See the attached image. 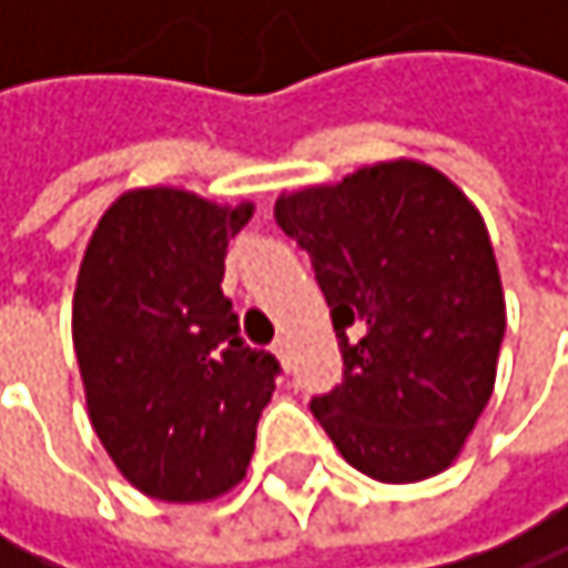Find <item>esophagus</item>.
I'll return each instance as SVG.
<instances>
[{
    "mask_svg": "<svg viewBox=\"0 0 568 568\" xmlns=\"http://www.w3.org/2000/svg\"><path fill=\"white\" fill-rule=\"evenodd\" d=\"M272 351H275V357H278V364H282V367H290V344H286V341H275V347H272Z\"/></svg>",
    "mask_w": 568,
    "mask_h": 568,
    "instance_id": "1",
    "label": "esophagus"
}]
</instances>
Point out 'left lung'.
<instances>
[{
  "label": "left lung",
  "mask_w": 568,
  "mask_h": 568,
  "mask_svg": "<svg viewBox=\"0 0 568 568\" xmlns=\"http://www.w3.org/2000/svg\"><path fill=\"white\" fill-rule=\"evenodd\" d=\"M275 221L306 248L344 357V382L310 405L316 423L382 484L443 474L490 402L505 341L480 211L439 170L388 160L282 193Z\"/></svg>",
  "instance_id": "left-lung-1"
}]
</instances>
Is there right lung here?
<instances>
[{"label":"right lung","instance_id":"1","mask_svg":"<svg viewBox=\"0 0 568 568\" xmlns=\"http://www.w3.org/2000/svg\"><path fill=\"white\" fill-rule=\"evenodd\" d=\"M252 211L176 186L125 190L81 258L71 326L88 416L145 497L214 500L252 464L278 361L237 337L221 293L227 242Z\"/></svg>","mask_w":568,"mask_h":568}]
</instances>
